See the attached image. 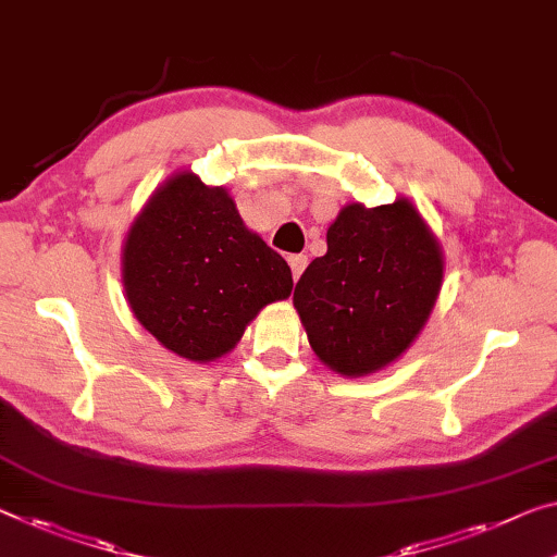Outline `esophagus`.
Returning <instances> with one entry per match:
<instances>
[{"label":"esophagus","mask_w":557,"mask_h":557,"mask_svg":"<svg viewBox=\"0 0 557 557\" xmlns=\"http://www.w3.org/2000/svg\"><path fill=\"white\" fill-rule=\"evenodd\" d=\"M306 263H308V259H306L304 253L288 256V267H290V273H294V281H298V276H301L304 269H306Z\"/></svg>","instance_id":"34e87169"}]
</instances>
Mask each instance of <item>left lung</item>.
<instances>
[{"instance_id": "left-lung-1", "label": "left lung", "mask_w": 557, "mask_h": 557, "mask_svg": "<svg viewBox=\"0 0 557 557\" xmlns=\"http://www.w3.org/2000/svg\"><path fill=\"white\" fill-rule=\"evenodd\" d=\"M329 251L298 278L294 306L308 344L333 371L363 375L404 354L438 298L443 256L406 199L333 221Z\"/></svg>"}]
</instances>
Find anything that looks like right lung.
Instances as JSON below:
<instances>
[{"mask_svg": "<svg viewBox=\"0 0 557 557\" xmlns=\"http://www.w3.org/2000/svg\"><path fill=\"white\" fill-rule=\"evenodd\" d=\"M124 288L161 346L203 363L234 348L263 306L290 294L294 278L224 189L178 174L126 236Z\"/></svg>", "mask_w": 557, "mask_h": 557, "instance_id": "add662e5", "label": "right lung"}]
</instances>
